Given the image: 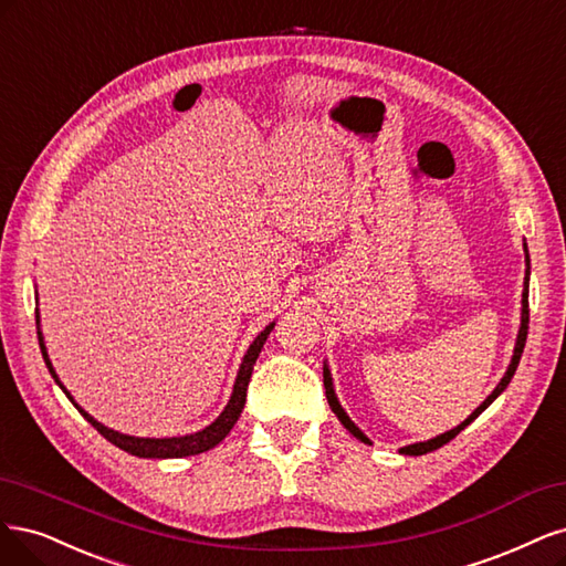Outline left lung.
Returning <instances> with one entry per match:
<instances>
[{"mask_svg":"<svg viewBox=\"0 0 566 566\" xmlns=\"http://www.w3.org/2000/svg\"><path fill=\"white\" fill-rule=\"evenodd\" d=\"M524 251H526V244H524ZM526 284H528V253H526V277H524V294H522V326H520V334H517V345H515V355H513V361H510V367H507V371H505V376L501 378V382L496 386V390L491 392L484 402L472 411L465 421L459 426V428H453V430H449V432H444V434H437L434 440H428V442H418V444H411V447H405L402 449V453H409V455H423V453H428V451H434V449H440V447H444L447 442H451L455 434H459L465 426H470L472 421H475V418L491 405L494 402V399L507 388V382H510V378L515 376V369H517V364H520V357H522V353H524V343H526V334H528V291H526ZM324 388H326V399H329V407H332V411L338 416V421L348 428L359 442H364V444H369V437L364 434L350 418H348V413L343 411V407L338 405V399H336V395H334V388H332V376H329V369L324 367Z\"/></svg>","mask_w":566,"mask_h":566,"instance_id":"1","label":"left lung"}]
</instances>
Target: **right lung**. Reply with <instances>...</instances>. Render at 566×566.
I'll list each match as a JSON object with an SVG mask.
<instances>
[{
  "mask_svg": "<svg viewBox=\"0 0 566 566\" xmlns=\"http://www.w3.org/2000/svg\"><path fill=\"white\" fill-rule=\"evenodd\" d=\"M34 319H38V324H40L38 310H34ZM272 326H275V324L265 326V329L259 334V338L253 340L251 348L247 350L244 361H242V367H240V374H237V380H234L232 397H230L228 407L223 409V413L218 416L216 421H213L211 426H207L205 430H199V432H195V434H186V437H164V440H153V437H132V434L115 432V430H111V428L101 426V423L96 421V418H91L84 409H80V405H75V399H72L70 392L61 386L56 371H53V367H51L46 348H44V340H42V332H38V338H40L42 357H44V361H46V367H49L51 376L56 378V382L63 388V392L70 397V402L77 407V411L86 418V421H88L91 426H94V428L105 437L107 442H113L115 447L124 449L126 453L138 455V459H180V455H195V453L209 451V449H213L218 442L226 440V434L232 430V426L237 423V418H240V413H242V409H244L247 388H249V378H251V371H253V364H256V359H259V355H261V348H263V343H265L268 334L272 332Z\"/></svg>",
  "mask_w": 566,
  "mask_h": 566,
  "instance_id": "right-lung-1",
  "label": "right lung"
}]
</instances>
